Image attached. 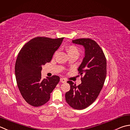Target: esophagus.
Wrapping results in <instances>:
<instances>
[{"instance_id":"34e87169","label":"esophagus","mask_w":130,"mask_h":130,"mask_svg":"<svg viewBox=\"0 0 130 130\" xmlns=\"http://www.w3.org/2000/svg\"><path fill=\"white\" fill-rule=\"evenodd\" d=\"M60 82L62 83H66L67 82V80H66L65 78H60Z\"/></svg>"}]
</instances>
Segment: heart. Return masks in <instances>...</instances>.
<instances>
[{
    "mask_svg": "<svg viewBox=\"0 0 130 130\" xmlns=\"http://www.w3.org/2000/svg\"><path fill=\"white\" fill-rule=\"evenodd\" d=\"M67 51L69 55L70 56L72 55H74V54H78V55L79 54L78 48L77 47H75V45H69V46L67 48ZM55 53H56V52Z\"/></svg>",
    "mask_w": 130,
    "mask_h": 130,
    "instance_id": "obj_1",
    "label": "heart"
}]
</instances>
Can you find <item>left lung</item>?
<instances>
[{"label": "left lung", "instance_id": "1", "mask_svg": "<svg viewBox=\"0 0 130 130\" xmlns=\"http://www.w3.org/2000/svg\"><path fill=\"white\" fill-rule=\"evenodd\" d=\"M72 42L85 48V57L78 69L83 77L78 86L68 81L70 90L65 93V100L71 107L82 110L95 101L103 87L106 76V60L102 49L93 40L81 38Z\"/></svg>", "mask_w": 130, "mask_h": 130}]
</instances>
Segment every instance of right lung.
Here are the masks:
<instances>
[{
  "instance_id": "obj_1",
  "label": "right lung",
  "mask_w": 130,
  "mask_h": 130,
  "mask_svg": "<svg viewBox=\"0 0 130 130\" xmlns=\"http://www.w3.org/2000/svg\"><path fill=\"white\" fill-rule=\"evenodd\" d=\"M63 39L36 37L20 50L15 63V75L20 93L30 105L35 107L44 105L59 82L57 75L43 79L41 71L42 65L51 61Z\"/></svg>"
}]
</instances>
